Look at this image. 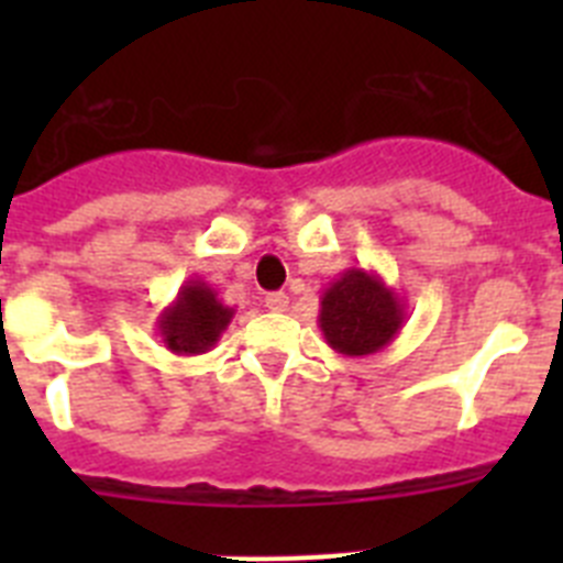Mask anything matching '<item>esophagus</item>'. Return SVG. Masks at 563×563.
<instances>
[{
  "label": "esophagus",
  "instance_id": "obj_1",
  "mask_svg": "<svg viewBox=\"0 0 563 563\" xmlns=\"http://www.w3.org/2000/svg\"><path fill=\"white\" fill-rule=\"evenodd\" d=\"M265 307L271 312H285L287 307H290V296H287V292H271V296L265 298Z\"/></svg>",
  "mask_w": 563,
  "mask_h": 563
}]
</instances>
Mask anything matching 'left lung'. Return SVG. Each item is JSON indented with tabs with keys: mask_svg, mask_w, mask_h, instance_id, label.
<instances>
[{
	"mask_svg": "<svg viewBox=\"0 0 563 563\" xmlns=\"http://www.w3.org/2000/svg\"><path fill=\"white\" fill-rule=\"evenodd\" d=\"M406 305L377 273L350 267L321 296L318 327L343 357H366L389 346L402 330Z\"/></svg>",
	"mask_w": 563,
	"mask_h": 563,
	"instance_id": "obj_1",
	"label": "left lung"
}]
</instances>
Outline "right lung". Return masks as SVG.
Here are the masks:
<instances>
[{"label": "right lung", "instance_id": "add662e5", "mask_svg": "<svg viewBox=\"0 0 563 563\" xmlns=\"http://www.w3.org/2000/svg\"><path fill=\"white\" fill-rule=\"evenodd\" d=\"M233 316L236 310L222 305L208 282L188 278L177 298L157 318V332L174 355H202L217 346Z\"/></svg>", "mask_w": 563, "mask_h": 563}]
</instances>
